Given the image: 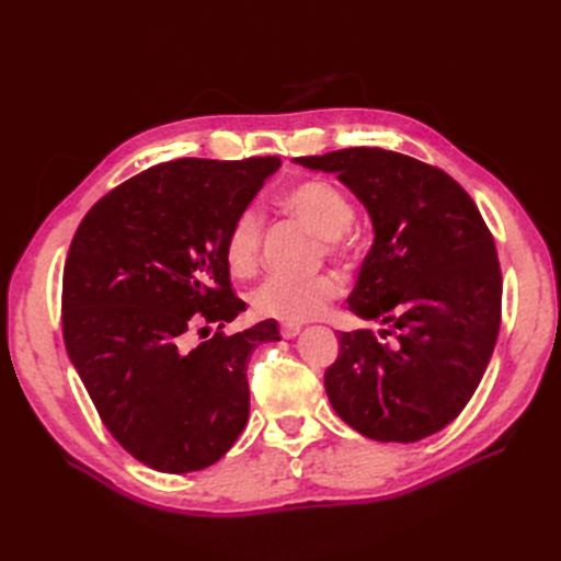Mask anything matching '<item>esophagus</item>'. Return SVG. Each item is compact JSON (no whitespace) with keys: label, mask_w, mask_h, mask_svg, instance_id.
<instances>
[{"label":"esophagus","mask_w":561,"mask_h":561,"mask_svg":"<svg viewBox=\"0 0 561 561\" xmlns=\"http://www.w3.org/2000/svg\"><path fill=\"white\" fill-rule=\"evenodd\" d=\"M299 332H301V325H295V322H283L280 325V334L285 339H295Z\"/></svg>","instance_id":"obj_1"}]
</instances>
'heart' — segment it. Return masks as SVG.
Masks as SVG:
<instances>
[{"instance_id": "1", "label": "heart", "mask_w": 561, "mask_h": 561, "mask_svg": "<svg viewBox=\"0 0 561 561\" xmlns=\"http://www.w3.org/2000/svg\"><path fill=\"white\" fill-rule=\"evenodd\" d=\"M278 208L295 217L297 222L318 236L322 250L339 254L344 250V233L353 225L351 201L325 180H301L283 190L276 198ZM262 222L254 213H243L227 236V264L233 276H250L260 260ZM339 295V283L332 276L313 278H266L252 293L254 313L278 318L283 322H304L325 311L328 304Z\"/></svg>"}]
</instances>
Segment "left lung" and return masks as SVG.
Returning a JSON list of instances; mask_svg holds the SVG:
<instances>
[{
    "label": "left lung",
    "instance_id": "8db88e82",
    "mask_svg": "<svg viewBox=\"0 0 561 561\" xmlns=\"http://www.w3.org/2000/svg\"><path fill=\"white\" fill-rule=\"evenodd\" d=\"M334 173L375 229L348 311L381 330L339 332L325 390L379 443H416L461 414L501 328V266L472 198L445 171L379 147L299 157Z\"/></svg>",
    "mask_w": 561,
    "mask_h": 561
}]
</instances>
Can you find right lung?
<instances>
[{
	"instance_id": "add662e5",
	"label": "right lung",
	"mask_w": 561,
	"mask_h": 561,
	"mask_svg": "<svg viewBox=\"0 0 561 561\" xmlns=\"http://www.w3.org/2000/svg\"><path fill=\"white\" fill-rule=\"evenodd\" d=\"M278 157L178 159L118 184L81 219L62 274V336L107 431L159 472L222 458L248 423V363L278 322L186 348L194 328H225L227 236Z\"/></svg>"
}]
</instances>
